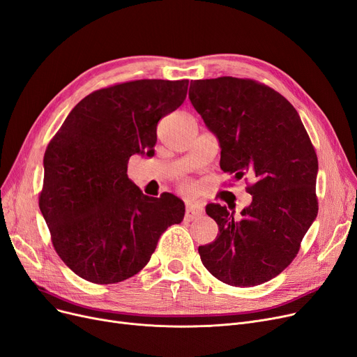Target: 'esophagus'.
Listing matches in <instances>:
<instances>
[{"label":"esophagus","mask_w":357,"mask_h":357,"mask_svg":"<svg viewBox=\"0 0 357 357\" xmlns=\"http://www.w3.org/2000/svg\"><path fill=\"white\" fill-rule=\"evenodd\" d=\"M203 213H204L203 206L195 204V203L188 204L187 210H185V219H187V220H194V219H197V217H199Z\"/></svg>","instance_id":"esophagus-1"}]
</instances>
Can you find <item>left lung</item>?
Segmentation results:
<instances>
[{"label":"left lung","instance_id":"8db88e82","mask_svg":"<svg viewBox=\"0 0 357 357\" xmlns=\"http://www.w3.org/2000/svg\"><path fill=\"white\" fill-rule=\"evenodd\" d=\"M190 100L222 149L220 167L254 178L251 204L235 217L208 204L217 238L198 252L220 282L251 287L280 274L296 257L318 214V159L299 114L280 93L254 80L191 82Z\"/></svg>","mask_w":357,"mask_h":357}]
</instances>
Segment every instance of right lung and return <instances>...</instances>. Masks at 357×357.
<instances>
[{
    "label": "right lung",
    "mask_w": 357,
    "mask_h": 357,
    "mask_svg": "<svg viewBox=\"0 0 357 357\" xmlns=\"http://www.w3.org/2000/svg\"><path fill=\"white\" fill-rule=\"evenodd\" d=\"M188 83L135 80L93 91L48 144L39 207L56 254L84 280H127L183 220L181 198L144 195L127 169L134 154L153 156L158 122L183 103Z\"/></svg>",
    "instance_id": "right-lung-1"
}]
</instances>
